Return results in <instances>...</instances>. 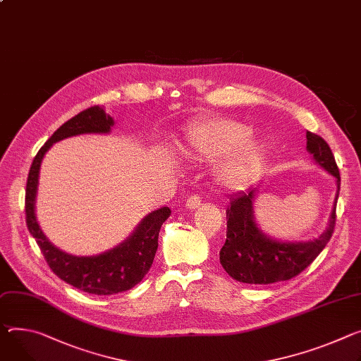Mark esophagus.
Returning <instances> with one entry per match:
<instances>
[{
  "instance_id": "34e87169",
  "label": "esophagus",
  "mask_w": 361,
  "mask_h": 361,
  "mask_svg": "<svg viewBox=\"0 0 361 361\" xmlns=\"http://www.w3.org/2000/svg\"><path fill=\"white\" fill-rule=\"evenodd\" d=\"M200 206H202V199L199 197V195H190V197L185 202V207L190 209V210H195V209H199Z\"/></svg>"
}]
</instances>
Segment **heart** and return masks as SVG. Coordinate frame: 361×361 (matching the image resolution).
I'll use <instances>...</instances> for the list:
<instances>
[{
	"instance_id": "1",
	"label": "heart",
	"mask_w": 361,
	"mask_h": 361,
	"mask_svg": "<svg viewBox=\"0 0 361 361\" xmlns=\"http://www.w3.org/2000/svg\"><path fill=\"white\" fill-rule=\"evenodd\" d=\"M250 126L227 118H210L192 125L185 138V152L200 161H217L219 185L227 190H240L249 185L262 171L267 159V147L250 141Z\"/></svg>"
}]
</instances>
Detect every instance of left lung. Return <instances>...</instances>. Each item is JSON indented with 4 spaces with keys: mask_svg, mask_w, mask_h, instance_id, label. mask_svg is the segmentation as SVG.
<instances>
[{
    "mask_svg": "<svg viewBox=\"0 0 361 361\" xmlns=\"http://www.w3.org/2000/svg\"><path fill=\"white\" fill-rule=\"evenodd\" d=\"M307 151L315 164L337 183L336 199L325 231L307 242H283L268 236L255 219L257 187L233 195L226 210V242L220 249V264L233 279L250 285H268L288 281L301 274L321 253L333 236L336 206L340 192V173L334 155L321 137L307 133Z\"/></svg>",
    "mask_w": 361,
    "mask_h": 361,
    "instance_id": "obj_1",
    "label": "left lung"
}]
</instances>
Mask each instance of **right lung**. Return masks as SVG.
I'll list each match as a JSON object with an SVG mask.
<instances>
[{"label":"right lung","mask_w":361,"mask_h":361,"mask_svg":"<svg viewBox=\"0 0 361 361\" xmlns=\"http://www.w3.org/2000/svg\"><path fill=\"white\" fill-rule=\"evenodd\" d=\"M114 118L101 106L82 111L64 122L32 159L25 188V220L51 271L66 283L93 295H114L134 288L148 274L158 247V233L171 210L161 207L148 213L135 231L118 246L93 256H75L54 246L43 233L36 216V199L42 161L50 147L64 138L83 134H109Z\"/></svg>","instance_id":"right-lung-1"}]
</instances>
